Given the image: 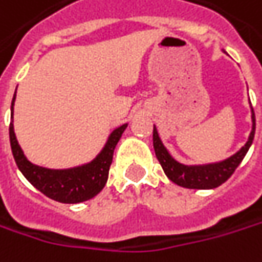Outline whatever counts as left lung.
I'll use <instances>...</instances> for the list:
<instances>
[{
	"instance_id": "1",
	"label": "left lung",
	"mask_w": 262,
	"mask_h": 262,
	"mask_svg": "<svg viewBox=\"0 0 262 262\" xmlns=\"http://www.w3.org/2000/svg\"><path fill=\"white\" fill-rule=\"evenodd\" d=\"M251 113H252V116H251L252 118V129H251V134L248 137V141L245 143V146L227 159L214 162V164L184 165L178 162L171 156V153L164 146L162 140L158 134L156 126H153V149H155L156 158H158L166 177L172 183H176L181 187H186V189H215L223 183H226L231 177V174L234 172V169L242 162L245 155L248 153L252 141H254L255 113H254L252 106H251Z\"/></svg>"
}]
</instances>
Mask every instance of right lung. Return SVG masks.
Returning a JSON list of instances; mask_svg holds the SVG:
<instances>
[{
    "label": "right lung",
    "mask_w": 262,
    "mask_h": 262,
    "mask_svg": "<svg viewBox=\"0 0 262 262\" xmlns=\"http://www.w3.org/2000/svg\"><path fill=\"white\" fill-rule=\"evenodd\" d=\"M14 100H16V93L11 101L10 144H11L14 161L25 178L35 189L44 193L47 198L61 203L85 202L88 199L97 196L106 186L109 168L113 159V151L128 124L121 125L112 131L104 147L91 162L68 169H50L28 161V158L21 150L14 134V125H13Z\"/></svg>",
    "instance_id": "right-lung-1"
}]
</instances>
